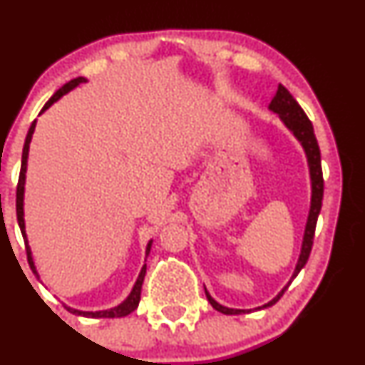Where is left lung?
I'll return each instance as SVG.
<instances>
[{
    "label": "left lung",
    "instance_id": "obj_1",
    "mask_svg": "<svg viewBox=\"0 0 365 365\" xmlns=\"http://www.w3.org/2000/svg\"><path fill=\"white\" fill-rule=\"evenodd\" d=\"M269 110L276 113V115L282 118V121L287 125V128L290 130L293 135L297 137V140L302 144V148L305 150V156H307V165H309V173H311V185H312V194H311V209H309V216H307V223H305V232H304V240H302V249H300V255H299V262H297L295 271H293L292 279L295 278L297 274L300 273V269L305 266L307 262L309 255H311L312 250V242H314V233H316V223H317V216L321 212V206H322V192H324V180H322V170H321V150L319 145H317L316 135H314V128L311 120L307 118L300 104L293 99V96L288 92L287 87H283L282 83L278 86V91H276V96L273 98V101L269 104ZM290 279V283H292ZM290 283L283 288L278 295L274 297L271 302L264 304L262 307H269V305H274L279 300V297L283 295L284 290L290 287ZM206 290V288H204ZM206 297L209 300V304L216 309L217 312L221 314H242L245 311L242 309H230L225 307V305L217 304L209 292L206 290ZM257 307V309H262Z\"/></svg>",
    "mask_w": 365,
    "mask_h": 365
}]
</instances>
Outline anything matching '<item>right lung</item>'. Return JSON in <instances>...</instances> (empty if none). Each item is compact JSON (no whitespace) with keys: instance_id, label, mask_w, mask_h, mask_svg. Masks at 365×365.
Masks as SVG:
<instances>
[{"instance_id":"1","label":"right lung","mask_w":365,"mask_h":365,"mask_svg":"<svg viewBox=\"0 0 365 365\" xmlns=\"http://www.w3.org/2000/svg\"><path fill=\"white\" fill-rule=\"evenodd\" d=\"M82 82H87V78L83 77H77L73 78V81H70L68 83H65V86L61 87L60 91H56L53 94V98L49 99L48 103L44 104V108L41 110V113L48 110L49 106H51L53 103H56L58 99L61 98V96H65L66 92H70L75 87L78 86V83ZM34 128H36V120L32 121L31 128H29L27 132V137H25V144H24V150H22V166H20V177H19V185H16V220H19V226H20V232H22V237H24V242H25V250H27V261H29V266H31V269L34 271V274L39 278V274H37L36 271V266H34V259H32V252H31V247H29V242H27V235H25V221H24V188H25V171H27V158H29V145H31V140H32V133H34ZM150 245H153V240L149 242L148 247H145V255H149L150 252ZM145 264L142 266L140 273H139V278H137L135 284H133L132 292H130V295L127 299L123 300L120 305H116V307L113 309H108V311H96V312H86V311H77V309H72V307H66L72 314H77V316H86V317H125L128 316L130 312L135 311L137 307H139V302H140V290H142V283H144V276H145Z\"/></svg>"}]
</instances>
